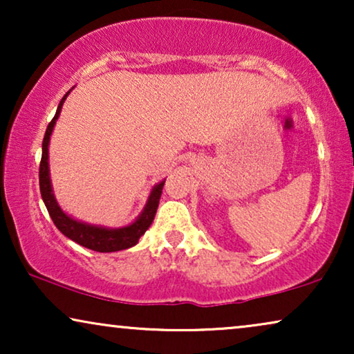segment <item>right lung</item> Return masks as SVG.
<instances>
[{"label": "right lung", "mask_w": 354, "mask_h": 354, "mask_svg": "<svg viewBox=\"0 0 354 354\" xmlns=\"http://www.w3.org/2000/svg\"><path fill=\"white\" fill-rule=\"evenodd\" d=\"M69 93L71 91H67V93L62 96L61 103L56 109L55 118H53L51 122L48 124L45 138H43L41 161H40V192H41L43 203H45L46 209L50 212L51 219L55 222L57 229H59V232H62L67 239L75 241V243L85 246V248L88 250L100 251V253H113V251L132 248V246L138 243L140 236L148 230L149 225H151L154 216H156L159 198H161L162 187L166 180L159 182L158 185L153 187L142 214H140L132 224L125 227L109 229V227L85 224V222L75 221L74 217L67 216L66 212L61 209L59 205H57L55 193H53L51 178H50V164H48V145H50V137L53 133V129H55L56 120L61 114L62 104H64V101Z\"/></svg>", "instance_id": "1"}]
</instances>
